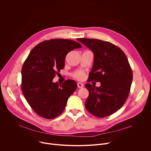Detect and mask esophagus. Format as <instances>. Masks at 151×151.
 Instances as JSON below:
<instances>
[{
	"label": "esophagus",
	"instance_id": "esophagus-1",
	"mask_svg": "<svg viewBox=\"0 0 151 151\" xmlns=\"http://www.w3.org/2000/svg\"><path fill=\"white\" fill-rule=\"evenodd\" d=\"M77 85H78V87L79 88H83V84L82 83H80V82H78L77 83Z\"/></svg>",
	"mask_w": 151,
	"mask_h": 151
}]
</instances>
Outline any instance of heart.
I'll return each mask as SVG.
<instances>
[{"label": "heart", "mask_w": 151, "mask_h": 151, "mask_svg": "<svg viewBox=\"0 0 151 151\" xmlns=\"http://www.w3.org/2000/svg\"><path fill=\"white\" fill-rule=\"evenodd\" d=\"M73 76L74 78H75L77 79L82 80V79H83L84 78L85 74H84L83 72H82L81 71H78V72L74 73L73 74Z\"/></svg>", "instance_id": "1"}]
</instances>
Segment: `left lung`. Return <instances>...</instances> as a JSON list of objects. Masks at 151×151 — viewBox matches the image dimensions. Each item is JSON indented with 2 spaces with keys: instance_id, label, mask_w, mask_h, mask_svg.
Listing matches in <instances>:
<instances>
[{
  "instance_id": "left-lung-1",
  "label": "left lung",
  "mask_w": 151,
  "mask_h": 151,
  "mask_svg": "<svg viewBox=\"0 0 151 151\" xmlns=\"http://www.w3.org/2000/svg\"><path fill=\"white\" fill-rule=\"evenodd\" d=\"M94 53L89 81L100 82L97 87L86 83L89 96L85 108L98 118L109 116L124 105L130 93L133 72L125 53L117 46L99 39L79 38Z\"/></svg>"
}]
</instances>
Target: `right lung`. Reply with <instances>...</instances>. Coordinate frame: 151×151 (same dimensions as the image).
<instances>
[{
	"label": "right lung",
	"mask_w": 151,
	"mask_h": 151,
	"mask_svg": "<svg viewBox=\"0 0 151 151\" xmlns=\"http://www.w3.org/2000/svg\"><path fill=\"white\" fill-rule=\"evenodd\" d=\"M81 47L72 40H45L35 46L25 60L21 69V90L32 109L40 116L53 119L63 112L77 83L68 79L59 84L52 79L64 69L67 54Z\"/></svg>",
	"instance_id": "add662e5"
}]
</instances>
